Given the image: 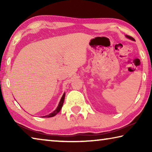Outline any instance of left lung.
Listing matches in <instances>:
<instances>
[{"label": "left lung", "mask_w": 152, "mask_h": 152, "mask_svg": "<svg viewBox=\"0 0 152 152\" xmlns=\"http://www.w3.org/2000/svg\"><path fill=\"white\" fill-rule=\"evenodd\" d=\"M125 37H127V38H128V39H131V40H132V41H135V39H133V38L132 37H130V36H129V35H125Z\"/></svg>", "instance_id": "1"}]
</instances>
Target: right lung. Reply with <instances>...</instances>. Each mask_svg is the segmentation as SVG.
<instances>
[{"mask_svg": "<svg viewBox=\"0 0 152 152\" xmlns=\"http://www.w3.org/2000/svg\"><path fill=\"white\" fill-rule=\"evenodd\" d=\"M64 99H65V92H64L63 96H61V100L60 102H59V104L58 107L56 108V109L54 110V111H53L52 113H51L50 114H49L48 115H45V116H43V117H43V118H48V117H52L53 116H55V115H56L58 114V113L60 111V110L61 109V107H62L63 106V104H64Z\"/></svg>", "mask_w": 152, "mask_h": 152, "instance_id": "obj_1", "label": "right lung"}]
</instances>
